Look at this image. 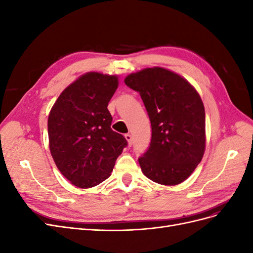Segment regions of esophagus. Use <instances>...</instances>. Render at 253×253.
I'll use <instances>...</instances> for the list:
<instances>
[{
  "label": "esophagus",
  "instance_id": "34e87169",
  "mask_svg": "<svg viewBox=\"0 0 253 253\" xmlns=\"http://www.w3.org/2000/svg\"><path fill=\"white\" fill-rule=\"evenodd\" d=\"M125 137H126V139L127 140V143H128V145H132V143H133V138H132V135H131V134H126V135H125Z\"/></svg>",
  "mask_w": 253,
  "mask_h": 253
}]
</instances>
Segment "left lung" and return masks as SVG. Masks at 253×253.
Segmentation results:
<instances>
[{"instance_id": "obj_1", "label": "left lung", "mask_w": 253, "mask_h": 253, "mask_svg": "<svg viewBox=\"0 0 253 253\" xmlns=\"http://www.w3.org/2000/svg\"><path fill=\"white\" fill-rule=\"evenodd\" d=\"M125 83L139 93L152 126L150 147L138 159L142 173L159 185H179L202 162L206 149L200 94L181 76L158 66L129 74Z\"/></svg>"}]
</instances>
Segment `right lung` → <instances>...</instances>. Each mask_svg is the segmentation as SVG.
Listing matches in <instances>:
<instances>
[{"label": "right lung", "instance_id": "1", "mask_svg": "<svg viewBox=\"0 0 253 253\" xmlns=\"http://www.w3.org/2000/svg\"><path fill=\"white\" fill-rule=\"evenodd\" d=\"M118 77L84 74L60 94L48 115L49 150L59 171L74 186L87 189L110 177L127 141L111 128L108 110Z\"/></svg>", "mask_w": 253, "mask_h": 253}]
</instances>
